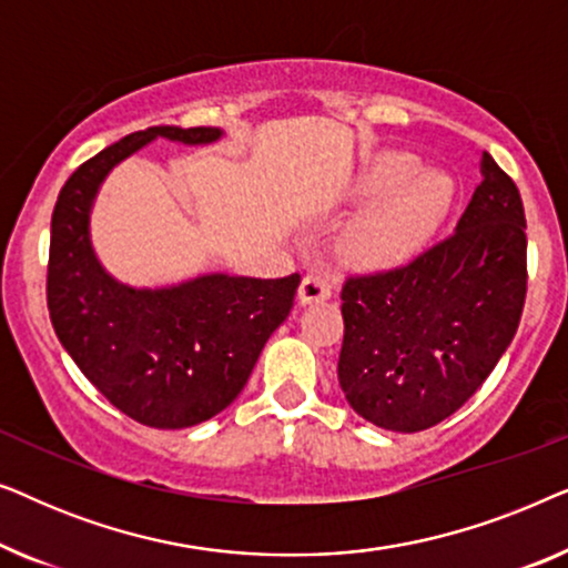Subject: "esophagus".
I'll return each instance as SVG.
<instances>
[{
  "mask_svg": "<svg viewBox=\"0 0 568 568\" xmlns=\"http://www.w3.org/2000/svg\"><path fill=\"white\" fill-rule=\"evenodd\" d=\"M333 294V284L328 282L325 276H317V274H307L302 278L300 290H297V300L300 305H313V302H325L331 300Z\"/></svg>",
  "mask_w": 568,
  "mask_h": 568,
  "instance_id": "1",
  "label": "esophagus"
}]
</instances>
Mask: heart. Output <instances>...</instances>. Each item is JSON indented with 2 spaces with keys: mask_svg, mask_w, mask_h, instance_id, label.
Segmentation results:
<instances>
[{
  "mask_svg": "<svg viewBox=\"0 0 568 568\" xmlns=\"http://www.w3.org/2000/svg\"><path fill=\"white\" fill-rule=\"evenodd\" d=\"M408 152H383L369 162L356 196L372 201L348 222L341 255L362 271L398 268L422 253L453 201V181L439 170H419Z\"/></svg>",
  "mask_w": 568,
  "mask_h": 568,
  "instance_id": "heart-1",
  "label": "heart"
}]
</instances>
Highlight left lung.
I'll list each match as a JSON object with an SVG mask.
<instances>
[{
  "mask_svg": "<svg viewBox=\"0 0 568 568\" xmlns=\"http://www.w3.org/2000/svg\"><path fill=\"white\" fill-rule=\"evenodd\" d=\"M480 175L453 235L408 266L352 276L341 290L338 385L379 429L414 434L445 422L517 333L527 292L523 199L488 152Z\"/></svg>",
  "mask_w": 568,
  "mask_h": 568,
  "instance_id": "1",
  "label": "left lung"
}]
</instances>
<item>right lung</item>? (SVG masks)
Listing matches in <instances>:
<instances>
[{"instance_id":"obj_1","label":"right lung","mask_w":568,"mask_h":568,"mask_svg":"<svg viewBox=\"0 0 568 568\" xmlns=\"http://www.w3.org/2000/svg\"><path fill=\"white\" fill-rule=\"evenodd\" d=\"M222 136L214 126L136 131L77 168L53 206L45 282L53 331L115 408L154 429L196 426L237 398L290 315L300 274H201L158 290L123 284L92 247V204L108 173L154 139L196 146Z\"/></svg>"}]
</instances>
